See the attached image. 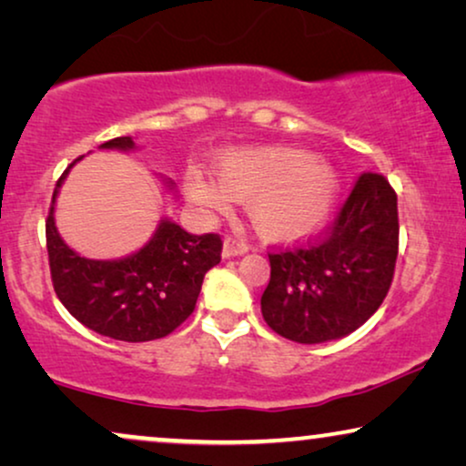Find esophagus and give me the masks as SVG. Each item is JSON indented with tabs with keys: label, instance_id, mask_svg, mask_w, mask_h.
<instances>
[{
	"label": "esophagus",
	"instance_id": "esophagus-1",
	"mask_svg": "<svg viewBox=\"0 0 466 466\" xmlns=\"http://www.w3.org/2000/svg\"><path fill=\"white\" fill-rule=\"evenodd\" d=\"M250 248H248L246 241H241L238 238H225V244H222V257L225 258H231V257H241V254H246Z\"/></svg>",
	"mask_w": 466,
	"mask_h": 466
}]
</instances>
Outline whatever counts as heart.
Listing matches in <instances>:
<instances>
[{
  "instance_id": "b5f03b06",
  "label": "heart",
  "mask_w": 466,
  "mask_h": 466,
  "mask_svg": "<svg viewBox=\"0 0 466 466\" xmlns=\"http://www.w3.org/2000/svg\"><path fill=\"white\" fill-rule=\"evenodd\" d=\"M214 180L187 177V195L199 209L222 212L228 199L248 203L254 231L286 241L316 231L333 209L339 176L333 165L301 148L228 152L214 163Z\"/></svg>"
}]
</instances>
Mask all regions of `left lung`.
Instances as JSON below:
<instances>
[{
  "label": "left lung",
  "instance_id": "left-lung-1",
  "mask_svg": "<svg viewBox=\"0 0 466 466\" xmlns=\"http://www.w3.org/2000/svg\"><path fill=\"white\" fill-rule=\"evenodd\" d=\"M397 254V193L384 176L367 171L327 233L269 254L271 278L260 297L265 322L297 343L350 335L386 299Z\"/></svg>",
  "mask_w": 466,
  "mask_h": 466
}]
</instances>
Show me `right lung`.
<instances>
[{
    "label": "right lung",
    "mask_w": 466,
    "mask_h": 466,
    "mask_svg": "<svg viewBox=\"0 0 466 466\" xmlns=\"http://www.w3.org/2000/svg\"><path fill=\"white\" fill-rule=\"evenodd\" d=\"M101 148L133 150L136 144L131 137H114ZM69 167L56 180L46 218L48 265L56 297L76 320L104 337L139 343L169 335L193 314L203 278L220 263V235H190L163 218L148 244L131 257H80L55 227V199ZM165 184L174 188V182Z\"/></svg>",
    "instance_id": "obj_1"
}]
</instances>
